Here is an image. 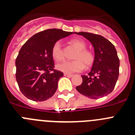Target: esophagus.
<instances>
[{"mask_svg": "<svg viewBox=\"0 0 135 135\" xmlns=\"http://www.w3.org/2000/svg\"><path fill=\"white\" fill-rule=\"evenodd\" d=\"M64 75V76H65V77H69V78H71V77H72V76H73V75L69 74H67V73H65Z\"/></svg>", "mask_w": 135, "mask_h": 135, "instance_id": "34e87169", "label": "esophagus"}]
</instances>
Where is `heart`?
<instances>
[{"label": "heart", "instance_id": "heart-1", "mask_svg": "<svg viewBox=\"0 0 135 135\" xmlns=\"http://www.w3.org/2000/svg\"><path fill=\"white\" fill-rule=\"evenodd\" d=\"M70 42L76 49V50H78L74 56L75 60L65 61L58 64L56 65L57 70L64 73L72 74L83 70L84 64L86 67H89L93 64V54L89 51L85 50L86 44L83 40L80 39H73L70 41ZM51 54L53 59L57 61H61L64 59V55L60 42H56L53 45L51 50Z\"/></svg>", "mask_w": 135, "mask_h": 135}]
</instances>
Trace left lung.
I'll return each mask as SVG.
<instances>
[{
    "label": "left lung",
    "instance_id": "8db88e82",
    "mask_svg": "<svg viewBox=\"0 0 135 135\" xmlns=\"http://www.w3.org/2000/svg\"><path fill=\"white\" fill-rule=\"evenodd\" d=\"M90 42L94 48V62L87 76L82 75V83L76 86L80 93L90 99L107 96L114 90L119 76L120 61L114 45L103 36L74 32Z\"/></svg>",
    "mask_w": 135,
    "mask_h": 135
}]
</instances>
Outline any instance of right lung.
<instances>
[{"label": "right lung", "mask_w": 135, "mask_h": 135, "mask_svg": "<svg viewBox=\"0 0 135 135\" xmlns=\"http://www.w3.org/2000/svg\"><path fill=\"white\" fill-rule=\"evenodd\" d=\"M72 34L56 28L46 30L32 36L22 46L15 61V76L27 98L42 101L54 95L64 74L54 70L51 50L56 42Z\"/></svg>", "instance_id": "1"}]
</instances>
